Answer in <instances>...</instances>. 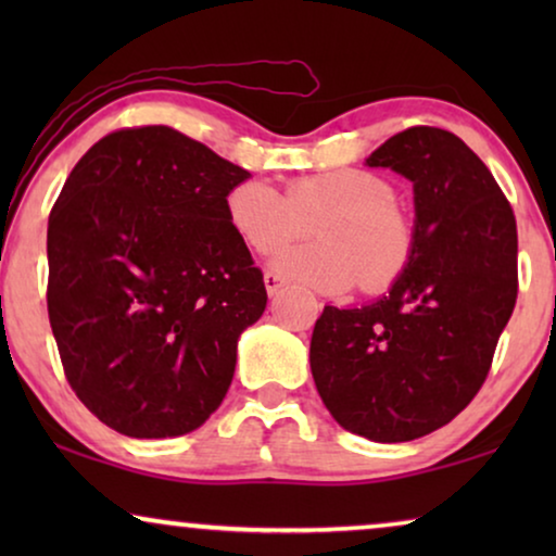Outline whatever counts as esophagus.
Listing matches in <instances>:
<instances>
[{"label": "esophagus", "mask_w": 556, "mask_h": 556, "mask_svg": "<svg viewBox=\"0 0 556 556\" xmlns=\"http://www.w3.org/2000/svg\"><path fill=\"white\" fill-rule=\"evenodd\" d=\"M263 283H265V291H268L270 295H276V293L280 291V288L286 286V280L280 278V276H276V273H265Z\"/></svg>", "instance_id": "obj_1"}]
</instances>
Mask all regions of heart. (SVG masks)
<instances>
[{
  "label": "heart",
  "instance_id": "obj_1",
  "mask_svg": "<svg viewBox=\"0 0 556 556\" xmlns=\"http://www.w3.org/2000/svg\"><path fill=\"white\" fill-rule=\"evenodd\" d=\"M397 192L367 169H333L293 177L286 194L263 179H245L227 192L225 212L232 232L257 255H270L288 242L308 245L276 255L273 268L318 291L337 293L359 280L362 291L390 288L409 265L415 230Z\"/></svg>",
  "mask_w": 556,
  "mask_h": 556
}]
</instances>
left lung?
I'll use <instances>...</instances> for the list:
<instances>
[{
	"label": "left lung",
	"instance_id": "obj_1",
	"mask_svg": "<svg viewBox=\"0 0 556 556\" xmlns=\"http://www.w3.org/2000/svg\"><path fill=\"white\" fill-rule=\"evenodd\" d=\"M413 181L415 250L390 293L326 306L311 375L341 428L407 443L481 390L519 293L516 217L481 159L443 128L413 126L367 159Z\"/></svg>",
	"mask_w": 556,
	"mask_h": 556
}]
</instances>
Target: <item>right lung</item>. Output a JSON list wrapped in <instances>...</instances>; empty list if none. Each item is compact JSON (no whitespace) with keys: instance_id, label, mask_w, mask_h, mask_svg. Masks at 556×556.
Returning a JSON list of instances; mask_svg holds the SVG:
<instances>
[{"instance_id":"obj_1","label":"right lung","mask_w":556,"mask_h":556,"mask_svg":"<svg viewBox=\"0 0 556 556\" xmlns=\"http://www.w3.org/2000/svg\"><path fill=\"white\" fill-rule=\"evenodd\" d=\"M250 172L169 126L86 151L48 223V314L78 400L128 438H174L223 405L263 273L227 223Z\"/></svg>"}]
</instances>
